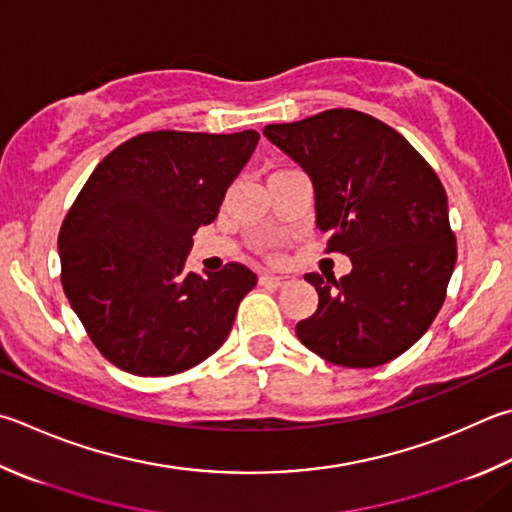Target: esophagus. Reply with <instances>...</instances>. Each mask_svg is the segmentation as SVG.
<instances>
[{"mask_svg":"<svg viewBox=\"0 0 512 512\" xmlns=\"http://www.w3.org/2000/svg\"><path fill=\"white\" fill-rule=\"evenodd\" d=\"M259 282L266 284V286L280 288V286L291 284L293 282V275H288V273H262V277H259Z\"/></svg>","mask_w":512,"mask_h":512,"instance_id":"1","label":"esophagus"}]
</instances>
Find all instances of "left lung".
<instances>
[{
    "instance_id": "1",
    "label": "left lung",
    "mask_w": 512,
    "mask_h": 512,
    "mask_svg": "<svg viewBox=\"0 0 512 512\" xmlns=\"http://www.w3.org/2000/svg\"><path fill=\"white\" fill-rule=\"evenodd\" d=\"M264 136L309 174L315 226L351 259L340 280L304 275L318 311L297 322V338L340 367L398 358L430 329L457 264L439 176L396 129L356 109L266 125Z\"/></svg>"
}]
</instances>
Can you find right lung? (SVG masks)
<instances>
[{"label":"right lung","mask_w":512,"mask_h":512,"mask_svg":"<svg viewBox=\"0 0 512 512\" xmlns=\"http://www.w3.org/2000/svg\"><path fill=\"white\" fill-rule=\"evenodd\" d=\"M259 141L237 134L147 132L91 172L60 228L62 288L111 365L172 376L224 345L257 284L244 264L188 273L192 235L217 219Z\"/></svg>","instance_id":"right-lung-1"}]
</instances>
